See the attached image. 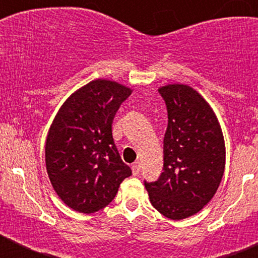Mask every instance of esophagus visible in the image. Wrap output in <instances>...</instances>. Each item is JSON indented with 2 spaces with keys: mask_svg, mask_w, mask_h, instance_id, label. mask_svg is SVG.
Segmentation results:
<instances>
[{
  "mask_svg": "<svg viewBox=\"0 0 258 258\" xmlns=\"http://www.w3.org/2000/svg\"><path fill=\"white\" fill-rule=\"evenodd\" d=\"M132 170H133V174L134 175H138L141 172V163H138V161H136V163L132 165Z\"/></svg>",
  "mask_w": 258,
  "mask_h": 258,
  "instance_id": "1",
  "label": "esophagus"
}]
</instances>
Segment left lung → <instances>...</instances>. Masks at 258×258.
Returning a JSON list of instances; mask_svg holds the SVG:
<instances>
[{"mask_svg": "<svg viewBox=\"0 0 258 258\" xmlns=\"http://www.w3.org/2000/svg\"><path fill=\"white\" fill-rule=\"evenodd\" d=\"M165 102L163 173L145 181L150 202L170 220L202 211L217 191L225 170V142L218 120L204 98L181 84L159 89Z\"/></svg>", "mask_w": 258, "mask_h": 258, "instance_id": "obj_1", "label": "left lung"}]
</instances>
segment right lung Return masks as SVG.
Instances as JSON below:
<instances>
[{"label": "right lung", "instance_id": "obj_1", "mask_svg": "<svg viewBox=\"0 0 258 258\" xmlns=\"http://www.w3.org/2000/svg\"><path fill=\"white\" fill-rule=\"evenodd\" d=\"M129 88L94 80L68 98L56 113L45 147L52 187L70 208L94 213L112 202L132 175L112 137V121Z\"/></svg>", "mask_w": 258, "mask_h": 258}]
</instances>
